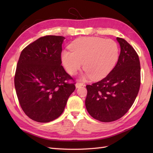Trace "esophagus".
I'll return each mask as SVG.
<instances>
[{"mask_svg": "<svg viewBox=\"0 0 153 153\" xmlns=\"http://www.w3.org/2000/svg\"><path fill=\"white\" fill-rule=\"evenodd\" d=\"M85 85H84L83 83H79V82H77L76 84V87H77V88H79V87H82V86H84Z\"/></svg>", "mask_w": 153, "mask_h": 153, "instance_id": "esophagus-1", "label": "esophagus"}]
</instances>
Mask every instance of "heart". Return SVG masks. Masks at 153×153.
<instances>
[{"instance_id": "1", "label": "heart", "mask_w": 153, "mask_h": 153, "mask_svg": "<svg viewBox=\"0 0 153 153\" xmlns=\"http://www.w3.org/2000/svg\"><path fill=\"white\" fill-rule=\"evenodd\" d=\"M71 51H64L62 62L73 76L83 67L85 76L99 80L106 77L118 60L119 47L114 41L100 37H82L70 45Z\"/></svg>"}]
</instances>
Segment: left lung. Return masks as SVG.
Returning <instances> with one entry per match:
<instances>
[{
    "label": "left lung",
    "instance_id": "1",
    "mask_svg": "<svg viewBox=\"0 0 153 153\" xmlns=\"http://www.w3.org/2000/svg\"><path fill=\"white\" fill-rule=\"evenodd\" d=\"M116 39L121 51L115 67L102 80L86 86L87 112L93 118L103 122L115 121L128 111L141 84L137 53L125 39Z\"/></svg>",
    "mask_w": 153,
    "mask_h": 153
}]
</instances>
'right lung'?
Segmentation results:
<instances>
[{"mask_svg":"<svg viewBox=\"0 0 153 153\" xmlns=\"http://www.w3.org/2000/svg\"><path fill=\"white\" fill-rule=\"evenodd\" d=\"M65 37L46 35L24 48L14 76L16 94L29 118L47 123L63 112L76 89L74 79L62 66V45ZM71 80L72 83H68Z\"/></svg>","mask_w":153,"mask_h":153,"instance_id":"right-lung-1","label":"right lung"}]
</instances>
